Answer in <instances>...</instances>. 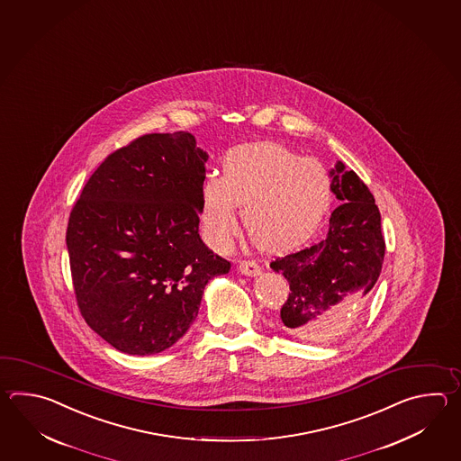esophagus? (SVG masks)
I'll use <instances>...</instances> for the list:
<instances>
[{
  "instance_id": "34e87169",
  "label": "esophagus",
  "mask_w": 461,
  "mask_h": 461,
  "mask_svg": "<svg viewBox=\"0 0 461 461\" xmlns=\"http://www.w3.org/2000/svg\"><path fill=\"white\" fill-rule=\"evenodd\" d=\"M239 270H240V274L247 275V276H257V275H260V267L255 264V262H250V260H242V262H239Z\"/></svg>"
}]
</instances>
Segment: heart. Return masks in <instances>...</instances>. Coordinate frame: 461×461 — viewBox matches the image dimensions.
I'll return each instance as SVG.
<instances>
[{
	"label": "heart",
	"mask_w": 461,
	"mask_h": 461,
	"mask_svg": "<svg viewBox=\"0 0 461 461\" xmlns=\"http://www.w3.org/2000/svg\"><path fill=\"white\" fill-rule=\"evenodd\" d=\"M331 201L330 177L314 158H300L278 143H257L229 151L222 177L201 187V222L214 247L237 232V206L245 232L265 252H288L304 244Z\"/></svg>",
	"instance_id": "heart-1"
}]
</instances>
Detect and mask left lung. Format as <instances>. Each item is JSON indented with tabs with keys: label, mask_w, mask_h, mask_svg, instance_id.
<instances>
[{
	"label": "left lung",
	"mask_w": 461,
	"mask_h": 461,
	"mask_svg": "<svg viewBox=\"0 0 461 461\" xmlns=\"http://www.w3.org/2000/svg\"><path fill=\"white\" fill-rule=\"evenodd\" d=\"M330 176L341 204L330 217L326 239L270 264L290 284L280 310L285 330L312 343L330 341L344 320L367 303L385 254L381 214L369 187L341 161Z\"/></svg>",
	"instance_id": "obj_1"
}]
</instances>
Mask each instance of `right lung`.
I'll return each mask as SVG.
<instances>
[{
    "label": "right lung",
    "mask_w": 461,
    "mask_h": 461,
    "mask_svg": "<svg viewBox=\"0 0 461 461\" xmlns=\"http://www.w3.org/2000/svg\"><path fill=\"white\" fill-rule=\"evenodd\" d=\"M207 153L187 131L149 133L95 169L68 224L78 310L122 353L171 348L204 288L230 270L199 235Z\"/></svg>",
    "instance_id": "1"
}]
</instances>
